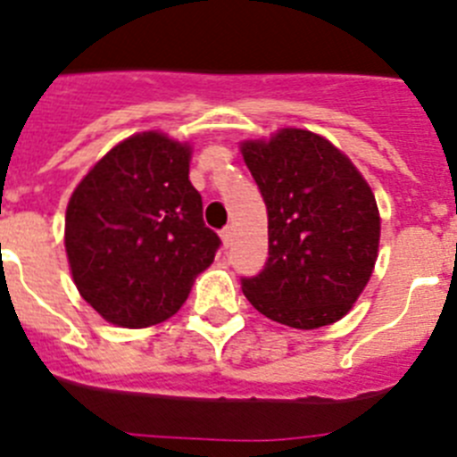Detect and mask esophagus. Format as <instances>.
<instances>
[{
    "instance_id": "obj_1",
    "label": "esophagus",
    "mask_w": 457,
    "mask_h": 457,
    "mask_svg": "<svg viewBox=\"0 0 457 457\" xmlns=\"http://www.w3.org/2000/svg\"><path fill=\"white\" fill-rule=\"evenodd\" d=\"M221 242H224V247H231V245H233V228H231V226H224V228H221Z\"/></svg>"
}]
</instances>
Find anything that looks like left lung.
Masks as SVG:
<instances>
[{
  "label": "left lung",
  "mask_w": 457,
  "mask_h": 457,
  "mask_svg": "<svg viewBox=\"0 0 457 457\" xmlns=\"http://www.w3.org/2000/svg\"><path fill=\"white\" fill-rule=\"evenodd\" d=\"M268 208V263L242 277L265 318L295 329L332 325L350 311L373 274L378 204L348 157L322 137L286 128L242 144Z\"/></svg>",
  "instance_id": "obj_1"
}]
</instances>
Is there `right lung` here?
I'll list each match as a JSON object with an SVG mask.
<instances>
[{"label":"right lung","instance_id":"obj_1","mask_svg":"<svg viewBox=\"0 0 457 457\" xmlns=\"http://www.w3.org/2000/svg\"><path fill=\"white\" fill-rule=\"evenodd\" d=\"M220 245L189 183V148L160 132L112 148L66 210L75 286L104 320L120 327L171 318Z\"/></svg>","mask_w":457,"mask_h":457}]
</instances>
